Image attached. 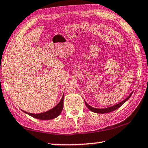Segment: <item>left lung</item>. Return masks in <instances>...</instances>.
Instances as JSON below:
<instances>
[{
  "instance_id": "1",
  "label": "left lung",
  "mask_w": 148,
  "mask_h": 148,
  "mask_svg": "<svg viewBox=\"0 0 148 148\" xmlns=\"http://www.w3.org/2000/svg\"><path fill=\"white\" fill-rule=\"evenodd\" d=\"M134 92V91H133ZM133 92H131V94H130V95L127 97L125 99V100H123V101H122V102H120L119 103H117V104L114 105V106H112L111 107H109V108H93L92 106H90L89 104H88L87 102H86V101L84 100L85 102V103H86V106L87 108L88 109H89L90 111L93 112H94V113H98V114H106V113H109V112H111L112 111H114V110H116V109H118V108H120L121 106L123 105V103H124L126 101L128 100V99L130 98L132 94H133Z\"/></svg>"
}]
</instances>
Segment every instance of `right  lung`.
<instances>
[{
  "mask_svg": "<svg viewBox=\"0 0 148 148\" xmlns=\"http://www.w3.org/2000/svg\"><path fill=\"white\" fill-rule=\"evenodd\" d=\"M63 103H64V94L61 100L56 106L53 108L51 110H48L47 112H43L40 114H32L29 112H26L23 111L25 113L28 114V115L33 117V118L38 119V120H52V119L56 118L61 114L62 110H63Z\"/></svg>",
  "mask_w": 148,
  "mask_h": 148,
  "instance_id": "1",
  "label": "right lung"
}]
</instances>
